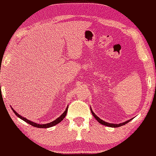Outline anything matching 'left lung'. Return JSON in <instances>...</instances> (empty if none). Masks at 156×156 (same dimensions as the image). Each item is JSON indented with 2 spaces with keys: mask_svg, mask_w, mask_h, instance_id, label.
<instances>
[{
  "mask_svg": "<svg viewBox=\"0 0 156 156\" xmlns=\"http://www.w3.org/2000/svg\"><path fill=\"white\" fill-rule=\"evenodd\" d=\"M90 111H91V112H92V115L94 116V117L96 119H97V120L98 121V122H100V123L102 124V125H105V126H107V127H114V128H115V127H121V126H122V125H125V124H127V122H129V121H131L132 120V119H133V118H132V119H129V120H128V121H127L123 122H121V123H119V124L110 123V122H106V121H104L103 120H102V119H101L100 118H99L97 115H95L94 112L93 111H92V109L91 108V107H90Z\"/></svg>",
  "mask_w": 156,
  "mask_h": 156,
  "instance_id": "obj_1",
  "label": "left lung"
}]
</instances>
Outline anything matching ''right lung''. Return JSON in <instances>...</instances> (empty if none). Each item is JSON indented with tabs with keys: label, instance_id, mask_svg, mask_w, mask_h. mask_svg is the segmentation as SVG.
<instances>
[{
	"label": "right lung",
	"instance_id": "right-lung-1",
	"mask_svg": "<svg viewBox=\"0 0 156 156\" xmlns=\"http://www.w3.org/2000/svg\"><path fill=\"white\" fill-rule=\"evenodd\" d=\"M11 109L12 110V111L14 112V113H15L16 116H17V117H18L19 118L22 119L23 121H25L26 122H27V123L30 124L31 125L34 126V127H38V128H49V127H53V126H54V125H55L58 124L59 122H60L63 120V119H64L65 118L66 115V114H67V112H68V106L67 107H66L65 111H64V112H63V113H62L60 116H59V117L58 118L56 119L55 120H54V121H52V122H49V123H47V124H42V125H41V124L36 123V122H33V121H29V120H28L27 119H26V118H25V117H22V116H21L19 114H18V112H16L14 110V109L12 108V107H11Z\"/></svg>",
	"mask_w": 156,
	"mask_h": 156
}]
</instances>
